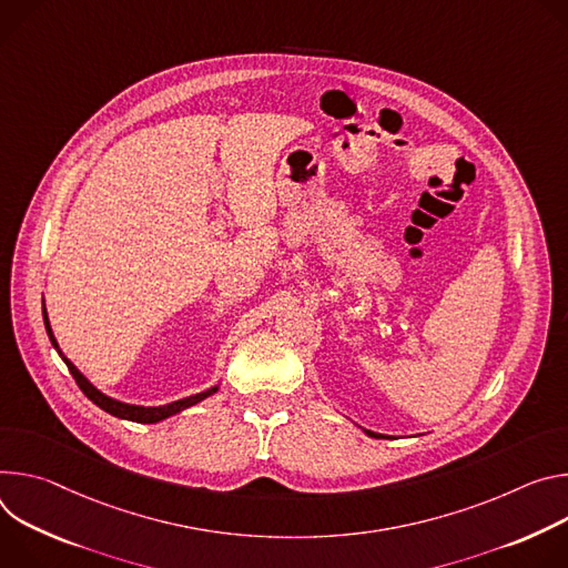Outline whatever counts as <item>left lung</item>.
I'll return each mask as SVG.
<instances>
[{
	"label": "left lung",
	"instance_id": "left-lung-1",
	"mask_svg": "<svg viewBox=\"0 0 568 568\" xmlns=\"http://www.w3.org/2000/svg\"><path fill=\"white\" fill-rule=\"evenodd\" d=\"M365 433H367V435H374V433H372V430H365Z\"/></svg>",
	"mask_w": 568,
	"mask_h": 568
}]
</instances>
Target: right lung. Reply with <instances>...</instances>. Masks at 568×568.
<instances>
[{"label": "right lung", "mask_w": 568, "mask_h": 568, "mask_svg": "<svg viewBox=\"0 0 568 568\" xmlns=\"http://www.w3.org/2000/svg\"><path fill=\"white\" fill-rule=\"evenodd\" d=\"M42 316H44V327H47L49 341H51V345L58 349V343H55V338H53V334H51V327H49L47 311H42ZM58 354L62 356V361H65V365L70 367V372H72V376H74V382L79 384V388L83 390V395H85L90 402H94L99 408H103L105 413H110V415H114V417H121V419L142 422V424H155V422L166 419V417H171V415H175V413H180V410H184V408H189V406H194V404H199V402H203L205 397H210V395L216 393V388H212V390L199 393V395H194V397H186V399H180V402H173V404H166V406H158V408H144V406L121 404V402L110 399V397H105L103 393H99V390L85 379V376L74 367V363H72L70 358H65V354H62L60 349H58Z\"/></svg>", "instance_id": "obj_1"}]
</instances>
